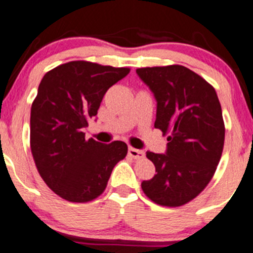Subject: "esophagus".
Returning a JSON list of instances; mask_svg holds the SVG:
<instances>
[{
  "label": "esophagus",
  "instance_id": "obj_1",
  "mask_svg": "<svg viewBox=\"0 0 253 253\" xmlns=\"http://www.w3.org/2000/svg\"><path fill=\"white\" fill-rule=\"evenodd\" d=\"M128 156L134 160H140V159H143V157H145V152L141 150H137V148L128 147Z\"/></svg>",
  "mask_w": 253,
  "mask_h": 253
}]
</instances>
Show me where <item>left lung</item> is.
I'll list each match as a JSON object with an SVG mask.
<instances>
[{
    "mask_svg": "<svg viewBox=\"0 0 253 253\" xmlns=\"http://www.w3.org/2000/svg\"><path fill=\"white\" fill-rule=\"evenodd\" d=\"M157 102L155 127L167 137L166 153L147 152L157 173L141 183L157 205L182 206L213 176L225 142L222 110L213 87L180 65L137 68Z\"/></svg>",
    "mask_w": 253,
    "mask_h": 253,
    "instance_id": "left-lung-1",
    "label": "left lung"
}]
</instances>
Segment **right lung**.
Listing matches in <instances>:
<instances>
[{"mask_svg": "<svg viewBox=\"0 0 253 253\" xmlns=\"http://www.w3.org/2000/svg\"><path fill=\"white\" fill-rule=\"evenodd\" d=\"M128 73L126 67L72 61L47 72L40 84L31 107V151L42 180L67 201L98 197L126 157V143L84 140V128L107 89Z\"/></svg>", "mask_w": 253, "mask_h": 253, "instance_id": "add662e5", "label": "right lung"}]
</instances>
